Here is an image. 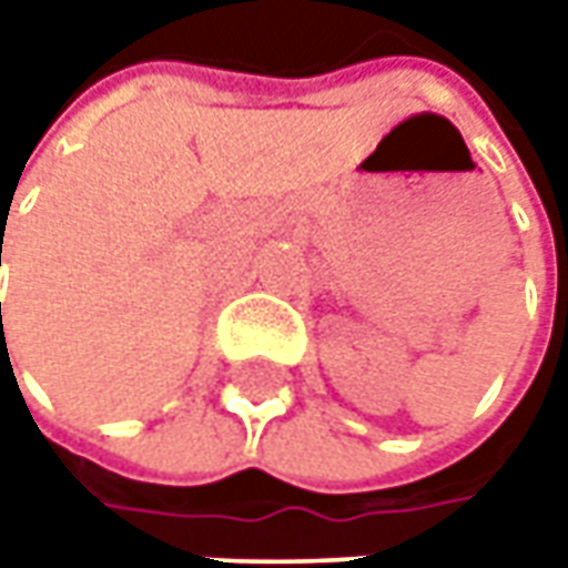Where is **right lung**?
<instances>
[{"label": "right lung", "mask_w": 568, "mask_h": 568, "mask_svg": "<svg viewBox=\"0 0 568 568\" xmlns=\"http://www.w3.org/2000/svg\"><path fill=\"white\" fill-rule=\"evenodd\" d=\"M0 310H2V303H0Z\"/></svg>", "instance_id": "1"}]
</instances>
